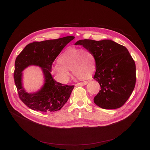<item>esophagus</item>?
<instances>
[{
	"label": "esophagus",
	"instance_id": "1",
	"mask_svg": "<svg viewBox=\"0 0 150 150\" xmlns=\"http://www.w3.org/2000/svg\"><path fill=\"white\" fill-rule=\"evenodd\" d=\"M88 83V81H84V82H81V83H78L77 84H76V86H84L86 84Z\"/></svg>",
	"mask_w": 150,
	"mask_h": 150
}]
</instances>
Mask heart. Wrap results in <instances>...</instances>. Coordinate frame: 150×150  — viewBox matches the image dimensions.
Returning <instances> with one entry per match:
<instances>
[{
    "label": "heart",
    "mask_w": 150,
    "mask_h": 150,
    "mask_svg": "<svg viewBox=\"0 0 150 150\" xmlns=\"http://www.w3.org/2000/svg\"><path fill=\"white\" fill-rule=\"evenodd\" d=\"M58 64L52 67L51 74L58 82L67 83L70 78L69 70H72L78 79L91 78L96 70V59L89 49L69 47L59 57Z\"/></svg>",
    "instance_id": "1"
}]
</instances>
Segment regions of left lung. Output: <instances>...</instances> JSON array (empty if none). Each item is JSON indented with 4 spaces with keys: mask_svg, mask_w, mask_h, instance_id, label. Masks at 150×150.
Wrapping results in <instances>:
<instances>
[{
    "mask_svg": "<svg viewBox=\"0 0 150 150\" xmlns=\"http://www.w3.org/2000/svg\"><path fill=\"white\" fill-rule=\"evenodd\" d=\"M75 45H83L96 57L93 78L99 83L101 89L94 97V103L106 109L122 107L131 95L136 81L135 62L128 49L108 39H81Z\"/></svg>",
    "mask_w": 150,
    "mask_h": 150,
    "instance_id": "1",
    "label": "left lung"
}]
</instances>
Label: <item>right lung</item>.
Segmentation results:
<instances>
[{"label":"right lung","instance_id":"1","mask_svg":"<svg viewBox=\"0 0 150 150\" xmlns=\"http://www.w3.org/2000/svg\"><path fill=\"white\" fill-rule=\"evenodd\" d=\"M74 38V36H69L31 42L27 45L17 57L14 64V83L19 98L29 108L44 112H54L60 110L67 101L74 86L57 82L50 72L54 59ZM31 65L41 67L45 78L43 88L33 94L26 93L21 84V72Z\"/></svg>","mask_w":150,"mask_h":150}]
</instances>
